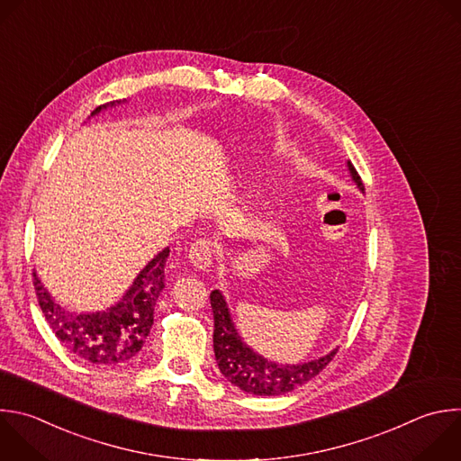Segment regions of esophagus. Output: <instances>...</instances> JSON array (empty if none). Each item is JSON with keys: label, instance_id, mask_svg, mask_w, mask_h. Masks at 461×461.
<instances>
[{"label": "esophagus", "instance_id": "esophagus-1", "mask_svg": "<svg viewBox=\"0 0 461 461\" xmlns=\"http://www.w3.org/2000/svg\"><path fill=\"white\" fill-rule=\"evenodd\" d=\"M213 253H215V244L210 239H199L190 246L188 258L199 271H208L213 262Z\"/></svg>", "mask_w": 461, "mask_h": 461}]
</instances>
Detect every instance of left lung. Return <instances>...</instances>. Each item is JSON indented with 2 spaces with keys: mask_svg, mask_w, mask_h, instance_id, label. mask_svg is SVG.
<instances>
[{
  "mask_svg": "<svg viewBox=\"0 0 461 461\" xmlns=\"http://www.w3.org/2000/svg\"><path fill=\"white\" fill-rule=\"evenodd\" d=\"M348 170L351 179L364 192L362 179L351 161H348ZM213 310V351L224 378L244 393L257 396H278L291 393L293 389L313 380L337 355L339 349L331 353L300 364H278L264 358L253 351L239 335L235 322L231 321L230 308L224 294L213 289L210 294Z\"/></svg>",
  "mask_w": 461,
  "mask_h": 461,
  "instance_id": "left-lung-1",
  "label": "left lung"
}]
</instances>
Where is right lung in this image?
Segmentation results:
<instances>
[{"label": "right lung", "instance_id": "add662e5", "mask_svg": "<svg viewBox=\"0 0 461 461\" xmlns=\"http://www.w3.org/2000/svg\"><path fill=\"white\" fill-rule=\"evenodd\" d=\"M113 104L115 101L97 106L92 115ZM168 255L170 248L159 251L139 271L113 305L92 313H76L61 308L34 271L40 308L58 340L77 358L97 366H113L133 358L151 330L153 308L165 287Z\"/></svg>", "mask_w": 461, "mask_h": 461}]
</instances>
